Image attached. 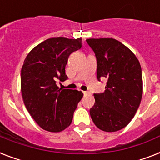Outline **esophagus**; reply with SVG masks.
<instances>
[{"instance_id":"esophagus-1","label":"esophagus","mask_w":160,"mask_h":160,"mask_svg":"<svg viewBox=\"0 0 160 160\" xmlns=\"http://www.w3.org/2000/svg\"><path fill=\"white\" fill-rule=\"evenodd\" d=\"M83 93H84V96H86L88 95V94H89V92H83Z\"/></svg>"}]
</instances>
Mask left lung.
I'll use <instances>...</instances> for the list:
<instances>
[{"label": "left lung", "mask_w": 160, "mask_h": 160, "mask_svg": "<svg viewBox=\"0 0 160 160\" xmlns=\"http://www.w3.org/2000/svg\"><path fill=\"white\" fill-rule=\"evenodd\" d=\"M86 42L97 59V80H108L104 92L94 93L90 116L100 130L118 131L130 123L141 102V66L134 53L118 40L89 38Z\"/></svg>", "instance_id": "1"}]
</instances>
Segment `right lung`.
I'll return each mask as SVG.
<instances>
[{
  "mask_svg": "<svg viewBox=\"0 0 160 160\" xmlns=\"http://www.w3.org/2000/svg\"><path fill=\"white\" fill-rule=\"evenodd\" d=\"M81 47V39L48 38L25 59L21 71L22 98L30 114L43 130L62 131L72 122L83 93L59 88L56 82L68 79L65 72L68 59Z\"/></svg>",
  "mask_w": 160,
  "mask_h": 160,
  "instance_id": "right-lung-1",
  "label": "right lung"
}]
</instances>
